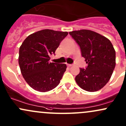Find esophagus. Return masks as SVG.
Returning a JSON list of instances; mask_svg holds the SVG:
<instances>
[{"label": "esophagus", "mask_w": 126, "mask_h": 126, "mask_svg": "<svg viewBox=\"0 0 126 126\" xmlns=\"http://www.w3.org/2000/svg\"><path fill=\"white\" fill-rule=\"evenodd\" d=\"M67 66H68V67H72V64H67Z\"/></svg>", "instance_id": "1"}]
</instances>
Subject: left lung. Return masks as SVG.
I'll return each mask as SVG.
<instances>
[{
	"instance_id": "1",
	"label": "left lung",
	"mask_w": 126,
	"mask_h": 126,
	"mask_svg": "<svg viewBox=\"0 0 126 126\" xmlns=\"http://www.w3.org/2000/svg\"><path fill=\"white\" fill-rule=\"evenodd\" d=\"M69 34L80 47L81 55L88 64L85 69L79 68L75 81L85 91L99 90L110 81L115 67L112 44L106 37L90 30H75Z\"/></svg>"
}]
</instances>
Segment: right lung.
I'll return each instance as SVG.
<instances>
[{"label": "right lung", "mask_w": 126, "mask_h": 126, "mask_svg": "<svg viewBox=\"0 0 126 126\" xmlns=\"http://www.w3.org/2000/svg\"><path fill=\"white\" fill-rule=\"evenodd\" d=\"M67 32L44 29L30 34L19 49L18 63L21 72L27 84L35 90L47 92L56 88L60 82L67 66L50 63Z\"/></svg>", "instance_id": "1"}]
</instances>
